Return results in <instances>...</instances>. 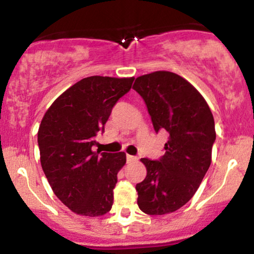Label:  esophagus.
I'll use <instances>...</instances> for the list:
<instances>
[{"label": "esophagus", "instance_id": "1", "mask_svg": "<svg viewBox=\"0 0 254 254\" xmlns=\"http://www.w3.org/2000/svg\"><path fill=\"white\" fill-rule=\"evenodd\" d=\"M137 157L136 156H132V155H127V164H133V162L137 161Z\"/></svg>", "mask_w": 254, "mask_h": 254}]
</instances>
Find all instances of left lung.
<instances>
[{
    "mask_svg": "<svg viewBox=\"0 0 254 254\" xmlns=\"http://www.w3.org/2000/svg\"><path fill=\"white\" fill-rule=\"evenodd\" d=\"M132 88L143 98L155 132L170 135L165 155L141 159L147 177L136 185L137 204L148 215L170 214L193 197L210 167L214 117L199 92L174 72L139 76Z\"/></svg>",
    "mask_w": 254,
    "mask_h": 254,
    "instance_id": "1",
    "label": "left lung"
}]
</instances>
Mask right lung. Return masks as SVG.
Listing matches in <instances>:
<instances>
[{"mask_svg": "<svg viewBox=\"0 0 254 254\" xmlns=\"http://www.w3.org/2000/svg\"><path fill=\"white\" fill-rule=\"evenodd\" d=\"M135 78H82L49 107L38 131L44 173L55 194L75 214L101 216L113 204L117 174L127 162L124 151H93L113 106Z\"/></svg>", "mask_w": 254, "mask_h": 254, "instance_id": "1", "label": "right lung"}]
</instances>
